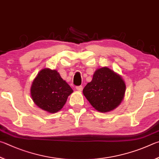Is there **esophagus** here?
<instances>
[{
  "label": "esophagus",
  "mask_w": 159,
  "mask_h": 159,
  "mask_svg": "<svg viewBox=\"0 0 159 159\" xmlns=\"http://www.w3.org/2000/svg\"><path fill=\"white\" fill-rule=\"evenodd\" d=\"M76 89H77L78 91H82V89H83L82 86H78V87H76Z\"/></svg>",
  "instance_id": "34e87169"
}]
</instances>
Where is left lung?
I'll return each instance as SVG.
<instances>
[{
  "mask_svg": "<svg viewBox=\"0 0 159 159\" xmlns=\"http://www.w3.org/2000/svg\"><path fill=\"white\" fill-rule=\"evenodd\" d=\"M126 84L121 75L107 67L97 69L91 82L83 89V93L100 112H108L117 107L123 101Z\"/></svg>",
  "mask_w": 159,
  "mask_h": 159,
  "instance_id": "1",
  "label": "left lung"
}]
</instances>
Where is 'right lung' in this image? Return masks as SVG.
<instances>
[{
	"instance_id": "obj_1",
	"label": "right lung",
	"mask_w": 159,
	"mask_h": 159,
	"mask_svg": "<svg viewBox=\"0 0 159 159\" xmlns=\"http://www.w3.org/2000/svg\"><path fill=\"white\" fill-rule=\"evenodd\" d=\"M73 90L56 70L44 68L39 72L30 87L34 103L43 110L56 113L62 109Z\"/></svg>"
}]
</instances>
